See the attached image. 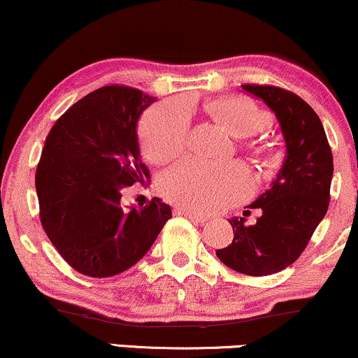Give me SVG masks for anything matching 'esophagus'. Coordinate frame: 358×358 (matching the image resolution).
<instances>
[{"mask_svg": "<svg viewBox=\"0 0 358 358\" xmlns=\"http://www.w3.org/2000/svg\"><path fill=\"white\" fill-rule=\"evenodd\" d=\"M174 213H176V214H179V215H186L187 219H191L192 222H196V224H206L207 220H209V219L206 217V215H202V214H196V213H192V210L182 209V207H176Z\"/></svg>", "mask_w": 358, "mask_h": 358, "instance_id": "34e87169", "label": "esophagus"}]
</instances>
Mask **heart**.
<instances>
[{
  "mask_svg": "<svg viewBox=\"0 0 358 358\" xmlns=\"http://www.w3.org/2000/svg\"><path fill=\"white\" fill-rule=\"evenodd\" d=\"M206 111L226 127L234 138H247L266 124V114L252 101L241 96L209 101ZM191 114L179 101H166L145 114L141 139L145 157L164 162L182 151L187 143ZM250 178L236 166L184 159L162 172L159 189L171 202L192 213H215L239 202L250 192Z\"/></svg>",
  "mask_w": 358,
  "mask_h": 358,
  "instance_id": "heart-1",
  "label": "heart"
}]
</instances>
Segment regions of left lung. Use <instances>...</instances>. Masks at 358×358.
<instances>
[{
	"instance_id": "left-lung-1",
	"label": "left lung",
	"mask_w": 358,
	"mask_h": 358,
	"mask_svg": "<svg viewBox=\"0 0 358 358\" xmlns=\"http://www.w3.org/2000/svg\"><path fill=\"white\" fill-rule=\"evenodd\" d=\"M242 90L275 114L285 159L268 191L247 206L262 210L257 222L245 226L244 217L229 220L234 239L215 254L232 271L260 277L289 267L307 247L327 214L334 159L324 126L306 101L275 86L242 85Z\"/></svg>"
}]
</instances>
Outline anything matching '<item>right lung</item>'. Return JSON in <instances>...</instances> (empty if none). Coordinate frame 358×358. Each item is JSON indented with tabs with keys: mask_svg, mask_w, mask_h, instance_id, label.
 Listing matches in <instances>:
<instances>
[{
	"mask_svg": "<svg viewBox=\"0 0 358 358\" xmlns=\"http://www.w3.org/2000/svg\"><path fill=\"white\" fill-rule=\"evenodd\" d=\"M156 98L127 86L90 92L51 127L36 169L39 217L74 271L111 277L151 249L171 207L121 206L124 189L149 179L141 161L138 121Z\"/></svg>",
	"mask_w": 358,
	"mask_h": 358,
	"instance_id": "1",
	"label": "right lung"
}]
</instances>
